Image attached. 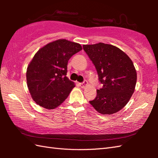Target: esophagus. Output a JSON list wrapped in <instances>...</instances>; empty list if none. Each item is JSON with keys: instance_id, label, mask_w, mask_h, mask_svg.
<instances>
[{"instance_id": "esophagus-1", "label": "esophagus", "mask_w": 158, "mask_h": 158, "mask_svg": "<svg viewBox=\"0 0 158 158\" xmlns=\"http://www.w3.org/2000/svg\"><path fill=\"white\" fill-rule=\"evenodd\" d=\"M79 85L81 86V88H86L87 86H88V82L85 81V82H83V83H79Z\"/></svg>"}]
</instances>
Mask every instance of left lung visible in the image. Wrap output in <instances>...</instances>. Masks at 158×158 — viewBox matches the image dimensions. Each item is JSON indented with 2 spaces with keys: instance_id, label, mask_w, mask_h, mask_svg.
I'll use <instances>...</instances> for the list:
<instances>
[{
  "instance_id": "8db88e82",
  "label": "left lung",
  "mask_w": 158,
  "mask_h": 158,
  "mask_svg": "<svg viewBox=\"0 0 158 158\" xmlns=\"http://www.w3.org/2000/svg\"><path fill=\"white\" fill-rule=\"evenodd\" d=\"M83 47L102 84L89 103L102 115L119 111L129 102L135 89L137 74L132 60L122 50L110 44L98 43Z\"/></svg>"
}]
</instances>
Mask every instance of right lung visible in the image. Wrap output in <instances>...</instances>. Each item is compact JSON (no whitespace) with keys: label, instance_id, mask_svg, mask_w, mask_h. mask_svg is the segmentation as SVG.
Listing matches in <instances>:
<instances>
[{"label":"right lung","instance_id":"right-lung-1","mask_svg":"<svg viewBox=\"0 0 158 158\" xmlns=\"http://www.w3.org/2000/svg\"><path fill=\"white\" fill-rule=\"evenodd\" d=\"M81 45L66 39H58L43 46L35 53L26 70V81L33 100L46 109L60 106L75 88L66 77L71 57Z\"/></svg>","mask_w":158,"mask_h":158}]
</instances>
